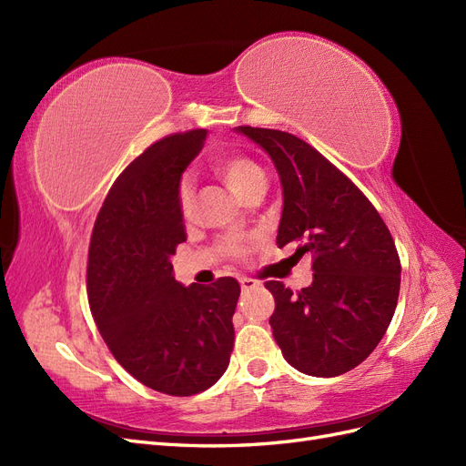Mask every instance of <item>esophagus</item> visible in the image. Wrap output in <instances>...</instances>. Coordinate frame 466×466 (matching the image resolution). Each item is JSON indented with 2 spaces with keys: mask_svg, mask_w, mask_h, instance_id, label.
Returning a JSON list of instances; mask_svg holds the SVG:
<instances>
[{
  "mask_svg": "<svg viewBox=\"0 0 466 466\" xmlns=\"http://www.w3.org/2000/svg\"><path fill=\"white\" fill-rule=\"evenodd\" d=\"M260 284L257 279H252V278H241V288L245 289V291H248V289H255V288H258Z\"/></svg>",
  "mask_w": 466,
  "mask_h": 466,
  "instance_id": "1",
  "label": "esophagus"
}]
</instances>
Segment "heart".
Returning <instances> with one entry per match:
<instances>
[{"label": "heart", "mask_w": 466, "mask_h": 466, "mask_svg": "<svg viewBox=\"0 0 466 466\" xmlns=\"http://www.w3.org/2000/svg\"><path fill=\"white\" fill-rule=\"evenodd\" d=\"M216 173L223 178L225 185H228L238 198H245V196L258 185H266V177L262 167L255 161L247 157V155H228L216 163ZM178 204L180 211L185 218H190L192 208H194V190H192V180L190 177H185L180 180L178 187ZM235 250H238L235 247Z\"/></svg>", "instance_id": "obj_1"}]
</instances>
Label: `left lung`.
Wrapping results in <instances>:
<instances>
[{"mask_svg": "<svg viewBox=\"0 0 466 466\" xmlns=\"http://www.w3.org/2000/svg\"><path fill=\"white\" fill-rule=\"evenodd\" d=\"M276 167L284 209L276 243L313 255V281L295 295L266 281L270 327L286 361L313 377L354 370L380 342L400 291L397 247L373 204L344 173L293 134L238 126Z\"/></svg>", "mask_w": 466, "mask_h": 466, "instance_id": "1", "label": "left lung"}]
</instances>
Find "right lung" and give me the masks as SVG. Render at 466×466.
Instances as JSON below:
<instances>
[{
	"instance_id": "1",
	"label": "right lung",
	"mask_w": 466,
	"mask_h": 466,
	"mask_svg": "<svg viewBox=\"0 0 466 466\" xmlns=\"http://www.w3.org/2000/svg\"><path fill=\"white\" fill-rule=\"evenodd\" d=\"M208 130L159 139L112 185L87 264L91 313L112 356L139 383L173 397L209 389L229 365L237 279L185 288L171 257L187 241L180 177Z\"/></svg>"
}]
</instances>
